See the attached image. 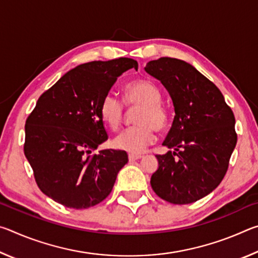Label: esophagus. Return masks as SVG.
<instances>
[{
    "mask_svg": "<svg viewBox=\"0 0 258 258\" xmlns=\"http://www.w3.org/2000/svg\"><path fill=\"white\" fill-rule=\"evenodd\" d=\"M141 158H142L141 155H134V154H130L128 155L130 161H134V160H138V159H141Z\"/></svg>",
    "mask_w": 258,
    "mask_h": 258,
    "instance_id": "1",
    "label": "esophagus"
}]
</instances>
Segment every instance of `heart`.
<instances>
[{"label":"heart","mask_w":258,"mask_h":258,"mask_svg":"<svg viewBox=\"0 0 258 258\" xmlns=\"http://www.w3.org/2000/svg\"><path fill=\"white\" fill-rule=\"evenodd\" d=\"M160 101V90L149 80H138L126 85L124 103L130 108L139 107L134 119L138 125L121 131L113 139L116 149L137 155L155 142V128L163 130L167 124V111ZM124 103L112 93L104 95L100 103V116L110 130H117L123 121Z\"/></svg>","instance_id":"1"}]
</instances>
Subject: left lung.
I'll list each match as a JSON object with an SVG mask.
<instances>
[{
	"label": "left lung",
	"mask_w": 258,
	"mask_h": 258,
	"mask_svg": "<svg viewBox=\"0 0 258 258\" xmlns=\"http://www.w3.org/2000/svg\"><path fill=\"white\" fill-rule=\"evenodd\" d=\"M145 71L167 90L175 111L163 142L173 151L156 156L151 187L171 204L195 203L215 190L228 171L237 145L234 115L216 85L185 61L160 58Z\"/></svg>",
	"instance_id": "left-lung-1"
}]
</instances>
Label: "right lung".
Instances as JSON below:
<instances>
[{"mask_svg": "<svg viewBox=\"0 0 258 258\" xmlns=\"http://www.w3.org/2000/svg\"><path fill=\"white\" fill-rule=\"evenodd\" d=\"M131 68L138 62L130 58L80 64L37 100L26 120L24 151L38 187L54 202L75 209L95 206L127 164L125 151H92L108 139L100 103Z\"/></svg>", "mask_w": 258, "mask_h": 258, "instance_id": "right-lung-1", "label": "right lung"}]
</instances>
